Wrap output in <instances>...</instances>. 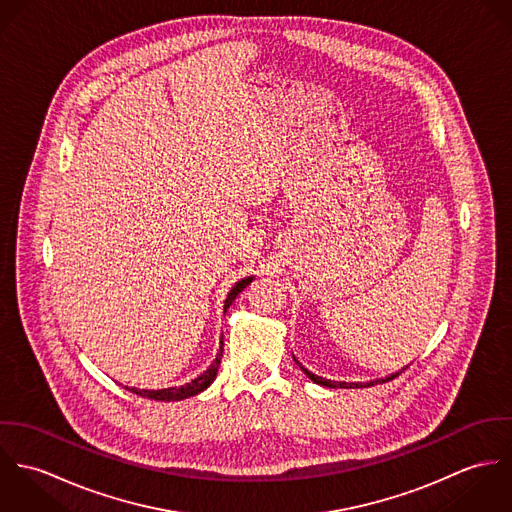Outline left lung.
Returning a JSON list of instances; mask_svg holds the SVG:
<instances>
[{
  "label": "left lung",
  "instance_id": "obj_1",
  "mask_svg": "<svg viewBox=\"0 0 512 512\" xmlns=\"http://www.w3.org/2000/svg\"><path fill=\"white\" fill-rule=\"evenodd\" d=\"M293 361L299 365V368L315 382V384H319V386H327V388H368V386H374V384H382V382H386V380H392L394 376H398L402 370H398V372H392V374H388V376H384V378H376V380H368V382H337V380H327V378H323V376H317V374H313V372H309L305 366H301V363L293 357Z\"/></svg>",
  "mask_w": 512,
  "mask_h": 512
}]
</instances>
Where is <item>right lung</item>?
I'll return each instance as SVG.
<instances>
[{
    "label": "right lung",
    "mask_w": 512,
    "mask_h": 512,
    "mask_svg": "<svg viewBox=\"0 0 512 512\" xmlns=\"http://www.w3.org/2000/svg\"><path fill=\"white\" fill-rule=\"evenodd\" d=\"M252 280H254V276H246V278L238 280V282L232 286V290L228 292L226 299H224V313H226V309L232 305V301L236 299V295L242 292ZM220 357H222V339H220V349L219 353H217V359L211 363V366H209L203 374H199L195 380H191V382H187V384H183V386H169V388H159V390H146V388H134V386H132V388L126 386V390H130V392H134V394H138V396H142V398L157 400V402H177V400L191 398V396H195V394L207 390V388L213 384V380L217 378V372H219Z\"/></svg>",
    "instance_id": "add662e5"
}]
</instances>
